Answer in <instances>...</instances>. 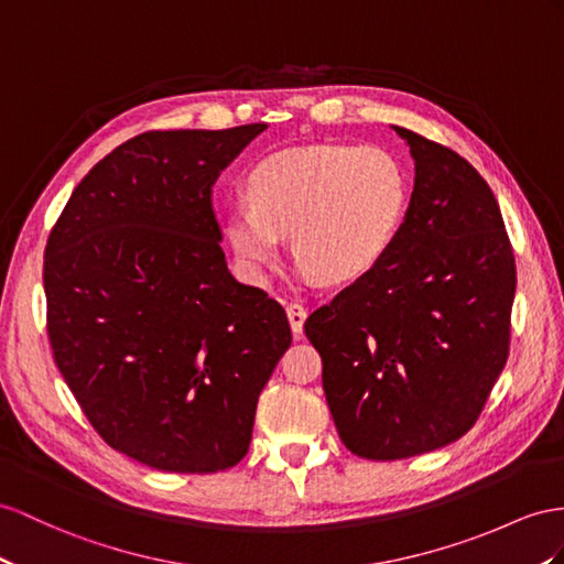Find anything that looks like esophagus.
Instances as JSON below:
<instances>
[{
	"label": "esophagus",
	"instance_id": "1",
	"mask_svg": "<svg viewBox=\"0 0 564 564\" xmlns=\"http://www.w3.org/2000/svg\"><path fill=\"white\" fill-rule=\"evenodd\" d=\"M288 312V322H291V328L293 334L300 338L302 336V326H305V319H307V310L300 305V302H291V305L285 307Z\"/></svg>",
	"mask_w": 564,
	"mask_h": 564
}]
</instances>
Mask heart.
I'll use <instances>...</instances> for the list:
<instances>
[{
	"label": "heart",
	"instance_id": "obj_1",
	"mask_svg": "<svg viewBox=\"0 0 564 564\" xmlns=\"http://www.w3.org/2000/svg\"><path fill=\"white\" fill-rule=\"evenodd\" d=\"M250 205L224 216V236L245 279L264 283L283 236H293L305 276L357 281L377 269L410 209V178L379 148L305 144L264 156L248 173Z\"/></svg>",
	"mask_w": 564,
	"mask_h": 564
}]
</instances>
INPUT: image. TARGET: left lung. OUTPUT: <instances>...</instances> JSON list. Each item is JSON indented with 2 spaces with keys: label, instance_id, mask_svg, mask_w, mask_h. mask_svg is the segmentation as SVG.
<instances>
[{
  "label": "left lung",
  "instance_id": "obj_1",
  "mask_svg": "<svg viewBox=\"0 0 564 564\" xmlns=\"http://www.w3.org/2000/svg\"><path fill=\"white\" fill-rule=\"evenodd\" d=\"M414 191L383 262L305 322L338 436L367 459L431 453L476 424L510 352L514 254L465 156L408 128Z\"/></svg>",
  "mask_w": 564,
  "mask_h": 564
}]
</instances>
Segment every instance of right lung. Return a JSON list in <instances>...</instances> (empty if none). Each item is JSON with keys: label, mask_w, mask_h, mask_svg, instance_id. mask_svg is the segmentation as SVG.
Returning a JSON list of instances; mask_svg holds the SVG:
<instances>
[{"label": "right lung", "mask_w": 564, "mask_h": 564, "mask_svg": "<svg viewBox=\"0 0 564 564\" xmlns=\"http://www.w3.org/2000/svg\"><path fill=\"white\" fill-rule=\"evenodd\" d=\"M267 123L148 131L97 162L45 248L54 362L113 451L178 474L248 455L291 348L285 310L226 267L212 185Z\"/></svg>", "instance_id": "obj_1"}]
</instances>
